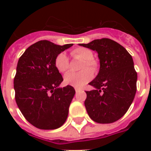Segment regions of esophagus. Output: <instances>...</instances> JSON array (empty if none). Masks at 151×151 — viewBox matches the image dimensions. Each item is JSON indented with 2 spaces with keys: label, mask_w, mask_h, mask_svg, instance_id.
<instances>
[{
  "label": "esophagus",
  "mask_w": 151,
  "mask_h": 151,
  "mask_svg": "<svg viewBox=\"0 0 151 151\" xmlns=\"http://www.w3.org/2000/svg\"><path fill=\"white\" fill-rule=\"evenodd\" d=\"M75 91L76 93H78V92H80L82 91V89H81V88H75Z\"/></svg>",
  "instance_id": "1"
}]
</instances>
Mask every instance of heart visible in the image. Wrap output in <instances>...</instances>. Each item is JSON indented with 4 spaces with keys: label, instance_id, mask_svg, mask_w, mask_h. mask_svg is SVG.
<instances>
[{
    "label": "heart",
    "instance_id": "obj_1",
    "mask_svg": "<svg viewBox=\"0 0 151 151\" xmlns=\"http://www.w3.org/2000/svg\"><path fill=\"white\" fill-rule=\"evenodd\" d=\"M71 56L74 59L81 60L80 66L81 72L78 73H69L64 77V82L66 85L73 87L81 88L85 85L93 78V72H96L99 64L94 59V54L89 48L78 47L70 52ZM55 66L59 73H66L70 68V62L65 53H59L55 59Z\"/></svg>",
    "mask_w": 151,
    "mask_h": 151
}]
</instances>
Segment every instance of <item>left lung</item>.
<instances>
[{"label": "left lung", "instance_id": "1", "mask_svg": "<svg viewBox=\"0 0 151 151\" xmlns=\"http://www.w3.org/2000/svg\"><path fill=\"white\" fill-rule=\"evenodd\" d=\"M81 45L98 52L100 69L89 83L85 106L91 119L100 124L117 122L128 111L136 92L137 73L132 55L116 41L94 40Z\"/></svg>", "mask_w": 151, "mask_h": 151}]
</instances>
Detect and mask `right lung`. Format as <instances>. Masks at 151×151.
I'll return each instance as SVG.
<instances>
[{"mask_svg": "<svg viewBox=\"0 0 151 151\" xmlns=\"http://www.w3.org/2000/svg\"><path fill=\"white\" fill-rule=\"evenodd\" d=\"M72 45L43 40L29 46L19 59L14 78L15 102L27 122L37 129H58L67 118L75 90L70 85L59 88L63 78L55 59Z\"/></svg>", "mask_w": 151, "mask_h": 151, "instance_id": "right-lung-1", "label": "right lung"}]
</instances>
